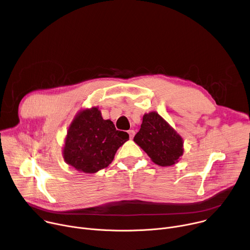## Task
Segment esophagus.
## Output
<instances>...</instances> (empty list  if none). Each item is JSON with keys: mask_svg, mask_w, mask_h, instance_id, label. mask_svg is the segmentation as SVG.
I'll return each mask as SVG.
<instances>
[{"mask_svg": "<svg viewBox=\"0 0 250 250\" xmlns=\"http://www.w3.org/2000/svg\"><path fill=\"white\" fill-rule=\"evenodd\" d=\"M127 132H128V134H129V138H130V139H132V138H133V136H134V130L129 129Z\"/></svg>", "mask_w": 250, "mask_h": 250, "instance_id": "esophagus-1", "label": "esophagus"}]
</instances>
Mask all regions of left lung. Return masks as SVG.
<instances>
[{
  "label": "left lung",
  "instance_id": "8db88e82",
  "mask_svg": "<svg viewBox=\"0 0 250 250\" xmlns=\"http://www.w3.org/2000/svg\"><path fill=\"white\" fill-rule=\"evenodd\" d=\"M133 141L159 166H171L184 153V141L158 113L145 114Z\"/></svg>",
  "mask_w": 250,
  "mask_h": 250
}]
</instances>
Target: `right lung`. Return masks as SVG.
I'll use <instances>...</instances> for the list:
<instances>
[{"instance_id":"right-lung-1","label":"right lung","mask_w":250,"mask_h":250,"mask_svg":"<svg viewBox=\"0 0 250 250\" xmlns=\"http://www.w3.org/2000/svg\"><path fill=\"white\" fill-rule=\"evenodd\" d=\"M111 120H104L98 106L79 111L71 122L64 140L63 158L84 173H96L114 160L117 150L128 140Z\"/></svg>"}]
</instances>
